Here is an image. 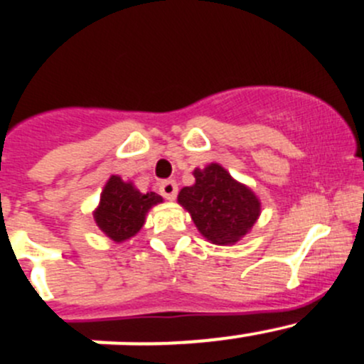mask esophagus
Listing matches in <instances>:
<instances>
[{"instance_id":"obj_1","label":"esophagus","mask_w":364,"mask_h":364,"mask_svg":"<svg viewBox=\"0 0 364 364\" xmlns=\"http://www.w3.org/2000/svg\"><path fill=\"white\" fill-rule=\"evenodd\" d=\"M160 193L167 200H174L176 199V193H178V185H176V183L172 181V179H168V181H164L160 185Z\"/></svg>"}]
</instances>
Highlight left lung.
<instances>
[{"mask_svg":"<svg viewBox=\"0 0 364 364\" xmlns=\"http://www.w3.org/2000/svg\"><path fill=\"white\" fill-rule=\"evenodd\" d=\"M196 183L181 188L178 203L209 243L227 247L247 236L260 216V199L220 164L193 171Z\"/></svg>","mask_w":364,"mask_h":364,"instance_id":"left-lung-1","label":"left lung"}]
</instances>
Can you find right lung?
<instances>
[{"label":"right lung","mask_w":364,"mask_h":364,"mask_svg":"<svg viewBox=\"0 0 364 364\" xmlns=\"http://www.w3.org/2000/svg\"><path fill=\"white\" fill-rule=\"evenodd\" d=\"M160 203L164 199L159 193L139 192L134 183L123 181L119 176L112 174L102 190L93 220L109 240L124 243L142 229L149 209Z\"/></svg>","instance_id":"1"}]
</instances>
